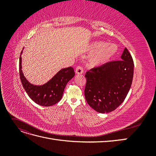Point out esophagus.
<instances>
[{"label":"esophagus","instance_id":"esophagus-1","mask_svg":"<svg viewBox=\"0 0 156 156\" xmlns=\"http://www.w3.org/2000/svg\"><path fill=\"white\" fill-rule=\"evenodd\" d=\"M83 73V69L81 66H77L75 69V73L76 74H82Z\"/></svg>","mask_w":156,"mask_h":156}]
</instances>
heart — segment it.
Instances as JSON below:
<instances>
[{
  "mask_svg": "<svg viewBox=\"0 0 156 156\" xmlns=\"http://www.w3.org/2000/svg\"><path fill=\"white\" fill-rule=\"evenodd\" d=\"M88 51L92 55L87 61L88 66L96 68L109 62L117 53L118 47L115 44L98 41L93 42L89 46Z\"/></svg>",
  "mask_w": 156,
  "mask_h": 156,
  "instance_id": "b5f03b06",
  "label": "heart"
}]
</instances>
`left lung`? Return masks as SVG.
<instances>
[{
	"label": "left lung",
	"instance_id": "1",
	"mask_svg": "<svg viewBox=\"0 0 156 156\" xmlns=\"http://www.w3.org/2000/svg\"><path fill=\"white\" fill-rule=\"evenodd\" d=\"M120 60L107 62L86 73L84 96L88 104L98 112L115 111L129 92L133 81L134 64L126 48Z\"/></svg>",
	"mask_w": 156,
	"mask_h": 156
}]
</instances>
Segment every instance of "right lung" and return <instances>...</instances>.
<instances>
[{
	"mask_svg": "<svg viewBox=\"0 0 156 156\" xmlns=\"http://www.w3.org/2000/svg\"><path fill=\"white\" fill-rule=\"evenodd\" d=\"M21 51L20 57V75L23 87L32 101L41 106L48 107L57 103L63 96L66 84L75 75L72 67L61 69L49 81L41 85H35L27 81L22 71Z\"/></svg>",
	"mask_w": 156,
	"mask_h": 156,
	"instance_id": "right-lung-1",
	"label": "right lung"
}]
</instances>
